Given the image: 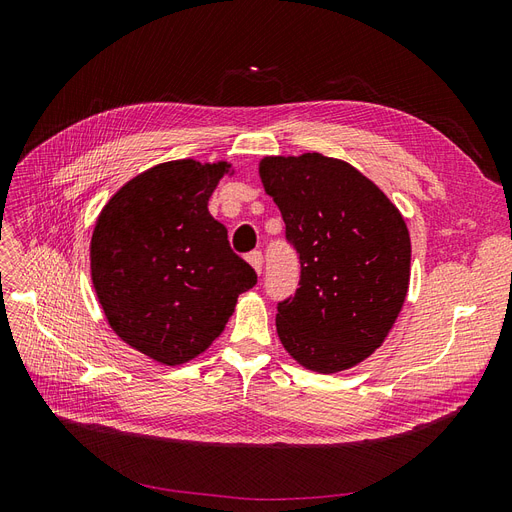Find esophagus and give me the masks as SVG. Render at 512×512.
Listing matches in <instances>:
<instances>
[{"mask_svg":"<svg viewBox=\"0 0 512 512\" xmlns=\"http://www.w3.org/2000/svg\"><path fill=\"white\" fill-rule=\"evenodd\" d=\"M247 262H250L252 269H254L258 275L262 273V254H260V252H252V254H247Z\"/></svg>","mask_w":512,"mask_h":512,"instance_id":"obj_1","label":"esophagus"}]
</instances>
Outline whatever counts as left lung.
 I'll return each mask as SVG.
<instances>
[{
  "label": "left lung",
  "mask_w": 512,
  "mask_h": 512,
  "mask_svg": "<svg viewBox=\"0 0 512 512\" xmlns=\"http://www.w3.org/2000/svg\"><path fill=\"white\" fill-rule=\"evenodd\" d=\"M258 175L301 258V286L277 307L284 350L316 374L363 363L408 297L404 215L359 168L318 151L265 156Z\"/></svg>",
  "instance_id": "8db88e82"
}]
</instances>
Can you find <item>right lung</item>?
Here are the masks:
<instances>
[{"mask_svg":"<svg viewBox=\"0 0 512 512\" xmlns=\"http://www.w3.org/2000/svg\"><path fill=\"white\" fill-rule=\"evenodd\" d=\"M226 175H235L226 160L156 164L123 183L96 220L89 267L104 318L123 344L160 365L203 354L256 284L209 213Z\"/></svg>","mask_w":512,"mask_h":512,"instance_id":"1","label":"right lung"}]
</instances>
